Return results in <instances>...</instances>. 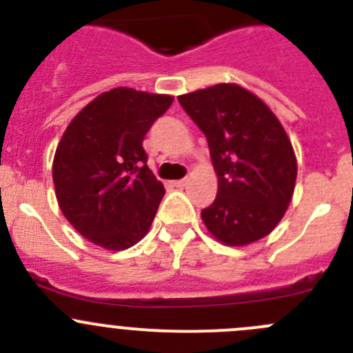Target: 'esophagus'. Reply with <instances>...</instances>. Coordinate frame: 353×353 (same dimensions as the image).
<instances>
[{"mask_svg": "<svg viewBox=\"0 0 353 353\" xmlns=\"http://www.w3.org/2000/svg\"><path fill=\"white\" fill-rule=\"evenodd\" d=\"M188 184V179H177V181H174V186L176 188H184Z\"/></svg>", "mask_w": 353, "mask_h": 353, "instance_id": "34e87169", "label": "esophagus"}]
</instances>
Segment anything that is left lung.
Listing matches in <instances>:
<instances>
[{"mask_svg":"<svg viewBox=\"0 0 353 353\" xmlns=\"http://www.w3.org/2000/svg\"><path fill=\"white\" fill-rule=\"evenodd\" d=\"M207 138L217 172L214 203L201 210L208 231L241 246L268 236L292 201L296 159L281 122L260 98L217 84L177 98Z\"/></svg>","mask_w":353,"mask_h":353,"instance_id":"obj_1","label":"left lung"}]
</instances>
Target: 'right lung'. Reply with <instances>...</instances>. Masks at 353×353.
<instances>
[{"label":"right lung","instance_id":"obj_1","mask_svg":"<svg viewBox=\"0 0 353 353\" xmlns=\"http://www.w3.org/2000/svg\"><path fill=\"white\" fill-rule=\"evenodd\" d=\"M174 98L115 88L68 124L53 160L57 200L84 238L125 250L148 232L163 184L148 169L143 139Z\"/></svg>","mask_w":353,"mask_h":353}]
</instances>
